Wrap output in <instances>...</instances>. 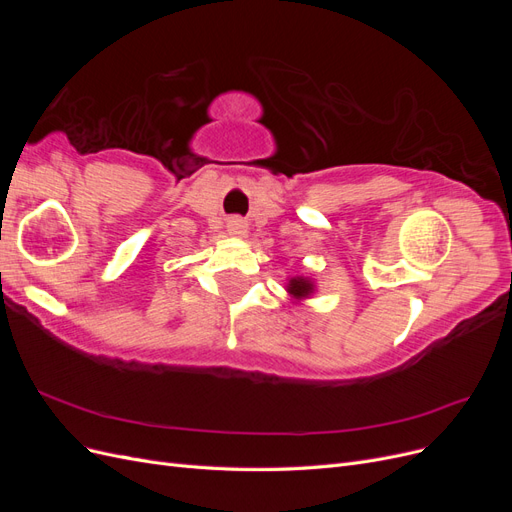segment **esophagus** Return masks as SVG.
<instances>
[{"mask_svg": "<svg viewBox=\"0 0 512 512\" xmlns=\"http://www.w3.org/2000/svg\"><path fill=\"white\" fill-rule=\"evenodd\" d=\"M245 230H247L245 220H241V218H230L228 220V232H230V235L241 237V235H245Z\"/></svg>", "mask_w": 512, "mask_h": 512, "instance_id": "1", "label": "esophagus"}]
</instances>
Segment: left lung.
Instances as JSON below:
<instances>
[{
  "mask_svg": "<svg viewBox=\"0 0 512 512\" xmlns=\"http://www.w3.org/2000/svg\"><path fill=\"white\" fill-rule=\"evenodd\" d=\"M288 290L294 294V297H307V294L314 290V286L307 280H303V277H294V280H290Z\"/></svg>",
  "mask_w": 512,
  "mask_h": 512,
  "instance_id": "1",
  "label": "left lung"
}]
</instances>
